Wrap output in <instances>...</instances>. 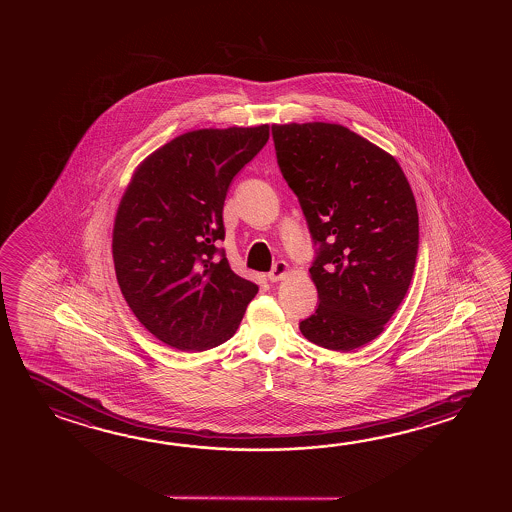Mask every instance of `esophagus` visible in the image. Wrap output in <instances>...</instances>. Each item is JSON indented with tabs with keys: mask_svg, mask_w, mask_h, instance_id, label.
Wrapping results in <instances>:
<instances>
[{
	"mask_svg": "<svg viewBox=\"0 0 512 512\" xmlns=\"http://www.w3.org/2000/svg\"><path fill=\"white\" fill-rule=\"evenodd\" d=\"M287 273H289V266H287V262H284V260H278V262H275L273 269L268 273L269 282L284 280Z\"/></svg>",
	"mask_w": 512,
	"mask_h": 512,
	"instance_id": "1",
	"label": "esophagus"
}]
</instances>
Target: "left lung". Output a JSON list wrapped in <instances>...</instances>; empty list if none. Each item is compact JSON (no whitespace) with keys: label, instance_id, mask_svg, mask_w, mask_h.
Segmentation results:
<instances>
[{"label":"left lung","instance_id":"8db88e82","mask_svg":"<svg viewBox=\"0 0 512 512\" xmlns=\"http://www.w3.org/2000/svg\"><path fill=\"white\" fill-rule=\"evenodd\" d=\"M278 168L298 196L312 243L319 305L300 330L336 352L382 334L411 285L419 223L393 155L346 126L273 125Z\"/></svg>","mask_w":512,"mask_h":512}]
</instances>
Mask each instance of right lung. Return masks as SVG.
Wrapping results in <instances>:
<instances>
[{"label": "right lung", "mask_w": 512, "mask_h": 512, "mask_svg": "<svg viewBox=\"0 0 512 512\" xmlns=\"http://www.w3.org/2000/svg\"><path fill=\"white\" fill-rule=\"evenodd\" d=\"M269 126L178 135L135 169L112 232L128 307L162 343L203 352L234 336L259 287L235 275L223 205L234 176L268 143Z\"/></svg>", "instance_id": "right-lung-1"}]
</instances>
